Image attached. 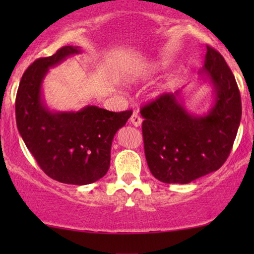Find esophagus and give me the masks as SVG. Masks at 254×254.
I'll return each mask as SVG.
<instances>
[{"label": "esophagus", "instance_id": "1", "mask_svg": "<svg viewBox=\"0 0 254 254\" xmlns=\"http://www.w3.org/2000/svg\"><path fill=\"white\" fill-rule=\"evenodd\" d=\"M130 123L132 124L133 127H141V124H142V118L139 117L138 113H136V112L132 113V116H131V118H130Z\"/></svg>", "mask_w": 254, "mask_h": 254}]
</instances>
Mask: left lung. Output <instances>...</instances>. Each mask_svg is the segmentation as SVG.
Masks as SVG:
<instances>
[{
	"label": "left lung",
	"instance_id": "1",
	"mask_svg": "<svg viewBox=\"0 0 254 254\" xmlns=\"http://www.w3.org/2000/svg\"><path fill=\"white\" fill-rule=\"evenodd\" d=\"M199 77L209 82L214 101L208 112L188 110L184 89L166 93L141 110L148 167L166 184H189L217 171L229 156L241 121L237 81L224 58L206 46Z\"/></svg>",
	"mask_w": 254,
	"mask_h": 254
}]
</instances>
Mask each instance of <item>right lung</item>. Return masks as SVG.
Wrapping results in <instances>:
<instances>
[{"label":"right lung","instance_id":"1","mask_svg":"<svg viewBox=\"0 0 254 254\" xmlns=\"http://www.w3.org/2000/svg\"><path fill=\"white\" fill-rule=\"evenodd\" d=\"M81 52L78 46H63L34 61L22 75L15 101L17 130L38 165L52 179L72 185L92 184L107 173L113 137L132 115L93 105L78 111L46 105L43 82L49 69Z\"/></svg>","mask_w":254,"mask_h":254}]
</instances>
